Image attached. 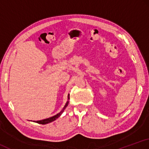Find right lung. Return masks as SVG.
<instances>
[{
    "label": "right lung",
    "mask_w": 149,
    "mask_h": 149,
    "mask_svg": "<svg viewBox=\"0 0 149 149\" xmlns=\"http://www.w3.org/2000/svg\"><path fill=\"white\" fill-rule=\"evenodd\" d=\"M69 94L68 96V101H67L66 104L65 105L64 107H63V108L62 109V110L59 113H58L57 114L54 115V116H52V117H50V118H46V119H44V120H38V121H33V122H35V123H39V124H42V125H45V124H47L49 123H51L52 122V121L56 120L57 118H58L60 116H61L62 114L63 113V112L64 111V110L65 109V108L67 107V106L68 105V104H69Z\"/></svg>",
    "instance_id": "obj_1"
}]
</instances>
